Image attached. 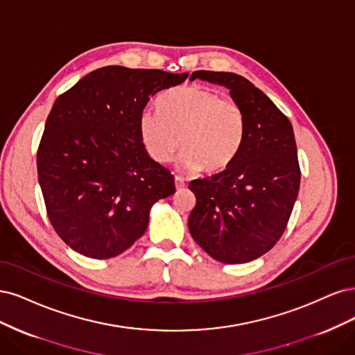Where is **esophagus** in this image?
<instances>
[{"label": "esophagus", "instance_id": "34e87169", "mask_svg": "<svg viewBox=\"0 0 355 355\" xmlns=\"http://www.w3.org/2000/svg\"><path fill=\"white\" fill-rule=\"evenodd\" d=\"M175 187H177V190H180V189H182V187H186L184 180H182L181 177H178V175H175Z\"/></svg>", "mask_w": 355, "mask_h": 355}]
</instances>
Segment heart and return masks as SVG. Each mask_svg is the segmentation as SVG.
Returning a JSON list of instances; mask_svg holds the SVG:
<instances>
[{
  "mask_svg": "<svg viewBox=\"0 0 355 355\" xmlns=\"http://www.w3.org/2000/svg\"><path fill=\"white\" fill-rule=\"evenodd\" d=\"M140 135L147 153L166 164L182 148L180 166L187 173L216 174L239 155L245 137V115L232 98L198 85L180 87L159 100V112L144 110Z\"/></svg>",
  "mask_w": 355,
  "mask_h": 355,
  "instance_id": "heart-1",
  "label": "heart"
}]
</instances>
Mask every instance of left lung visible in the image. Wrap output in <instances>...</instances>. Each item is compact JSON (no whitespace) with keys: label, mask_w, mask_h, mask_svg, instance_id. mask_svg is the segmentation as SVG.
Wrapping results in <instances>:
<instances>
[{"label":"left lung","mask_w":355,"mask_h":355,"mask_svg":"<svg viewBox=\"0 0 355 355\" xmlns=\"http://www.w3.org/2000/svg\"><path fill=\"white\" fill-rule=\"evenodd\" d=\"M202 79L230 89L245 115V137L223 173L193 180L196 207L189 216L191 237L224 264L254 261L279 242L300 191L301 171L291 121L246 78L196 71Z\"/></svg>","instance_id":"left-lung-1"}]
</instances>
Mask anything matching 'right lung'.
<instances>
[{
  "mask_svg": "<svg viewBox=\"0 0 355 355\" xmlns=\"http://www.w3.org/2000/svg\"><path fill=\"white\" fill-rule=\"evenodd\" d=\"M189 73L106 66L57 97L38 147V181L51 225L88 258L107 259L140 239L174 175L148 156L140 116L156 93Z\"/></svg>",
  "mask_w": 355,
  "mask_h": 355,
  "instance_id": "1",
  "label": "right lung"
}]
</instances>
